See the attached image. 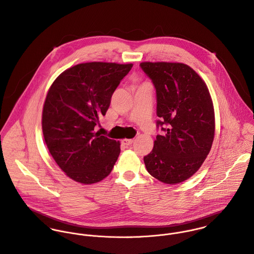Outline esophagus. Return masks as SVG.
Listing matches in <instances>:
<instances>
[{"mask_svg": "<svg viewBox=\"0 0 254 254\" xmlns=\"http://www.w3.org/2000/svg\"><path fill=\"white\" fill-rule=\"evenodd\" d=\"M133 139H123L122 140V142H123V144H125V145H131L132 143H133Z\"/></svg>", "mask_w": 254, "mask_h": 254, "instance_id": "esophagus-1", "label": "esophagus"}]
</instances>
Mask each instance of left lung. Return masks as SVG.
Returning <instances> with one entry per match:
<instances>
[{"mask_svg": "<svg viewBox=\"0 0 254 254\" xmlns=\"http://www.w3.org/2000/svg\"><path fill=\"white\" fill-rule=\"evenodd\" d=\"M156 90L157 134L143 157L148 173L166 184L194 175L209 154L215 135L214 106L206 83L188 65L142 62Z\"/></svg>", "mask_w": 254, "mask_h": 254, "instance_id": "left-lung-1", "label": "left lung"}]
</instances>
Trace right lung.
<instances>
[{"mask_svg":"<svg viewBox=\"0 0 254 254\" xmlns=\"http://www.w3.org/2000/svg\"><path fill=\"white\" fill-rule=\"evenodd\" d=\"M132 64L89 62L61 73L42 112L47 148L68 177L82 184L106 178L120 155V142L95 132L111 98Z\"/></svg>","mask_w":254,"mask_h":254,"instance_id":"add662e5","label":"right lung"}]
</instances>
